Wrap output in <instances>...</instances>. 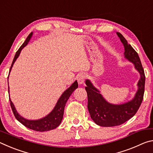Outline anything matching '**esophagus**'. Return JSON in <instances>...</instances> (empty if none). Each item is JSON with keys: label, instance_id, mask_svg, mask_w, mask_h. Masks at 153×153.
Wrapping results in <instances>:
<instances>
[{"label": "esophagus", "instance_id": "1", "mask_svg": "<svg viewBox=\"0 0 153 153\" xmlns=\"http://www.w3.org/2000/svg\"><path fill=\"white\" fill-rule=\"evenodd\" d=\"M86 79V75L84 74H79L78 76H77V82H78L79 84H83L84 82V80Z\"/></svg>", "mask_w": 153, "mask_h": 153}]
</instances>
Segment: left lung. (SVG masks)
I'll return each mask as SVG.
<instances>
[{"label": "left lung", "mask_w": 153, "mask_h": 153, "mask_svg": "<svg viewBox=\"0 0 153 153\" xmlns=\"http://www.w3.org/2000/svg\"><path fill=\"white\" fill-rule=\"evenodd\" d=\"M124 46V57L133 63L140 74L138 90L132 99L129 101L116 105L106 100L90 79H86L85 88L88 95V109L92 120L97 125L102 127H113L121 125L135 115L143 100L145 85V75L138 53L128 43L122 34L117 32Z\"/></svg>", "instance_id": "8db88e82"}]
</instances>
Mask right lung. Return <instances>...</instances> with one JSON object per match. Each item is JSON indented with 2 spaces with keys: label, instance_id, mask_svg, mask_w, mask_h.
Returning <instances> with one entry per match:
<instances>
[{
  "label": "right lung",
  "instance_id": "1",
  "mask_svg": "<svg viewBox=\"0 0 153 153\" xmlns=\"http://www.w3.org/2000/svg\"><path fill=\"white\" fill-rule=\"evenodd\" d=\"M33 35V32H31L30 35L27 36L24 44L21 46V47L19 48L16 52L15 57L13 61V63L11 64V66L10 67V71L9 74L11 72L12 67L13 66V64L16 61L17 59L19 57V56L21 53V51L23 48H24L25 46H26L28 42H30L32 36ZM9 79V77H8ZM9 80V79H8ZM78 87V84H77V80H76L73 84H72L66 90H65L63 94H61L60 98H59V100L56 102L55 107L53 108V109L51 111V113H49L47 115H46L45 117H44L39 120H27V119L22 117V115H20L19 113L17 112L16 108L15 107V105L11 101V98L9 97L10 100V104H11V107L12 108L13 112L15 115V118L17 119V121H19L21 123H22L23 125L27 127V128H30L33 130L37 131H49L51 129H55L56 128L60 125L62 120H63V113H64V108L65 106L67 100H68L69 98L70 97L72 92H73Z\"/></svg>",
  "mask_w": 153,
  "mask_h": 153
}]
</instances>
